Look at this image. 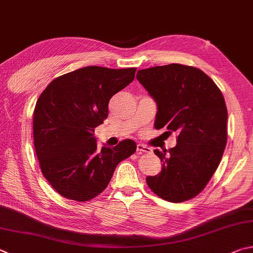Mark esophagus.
<instances>
[{
  "label": "esophagus",
  "instance_id": "1",
  "mask_svg": "<svg viewBox=\"0 0 253 253\" xmlns=\"http://www.w3.org/2000/svg\"><path fill=\"white\" fill-rule=\"evenodd\" d=\"M137 151H139V153H146V154H148V153H150L151 149L149 148V147H147V146H145V145L138 144V145H137Z\"/></svg>",
  "mask_w": 253,
  "mask_h": 253
}]
</instances>
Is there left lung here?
<instances>
[{
	"label": "left lung",
	"mask_w": 253,
	"mask_h": 253,
	"mask_svg": "<svg viewBox=\"0 0 253 253\" xmlns=\"http://www.w3.org/2000/svg\"><path fill=\"white\" fill-rule=\"evenodd\" d=\"M137 80L157 105L154 126L176 131L157 176L146 178L156 195L171 203L196 197L212 177L227 144L228 112L222 93L199 68L169 64L139 70Z\"/></svg>",
	"instance_id": "8db88e82"
}]
</instances>
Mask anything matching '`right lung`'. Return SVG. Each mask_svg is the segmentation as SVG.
<instances>
[{"label": "right lung", "mask_w": 253, "mask_h": 253, "mask_svg": "<svg viewBox=\"0 0 253 253\" xmlns=\"http://www.w3.org/2000/svg\"><path fill=\"white\" fill-rule=\"evenodd\" d=\"M136 68L86 66L55 79L36 102L34 146L41 170L67 199L87 201L111 181L117 165L136 151L126 139L98 148L95 128L108 116V102L134 81Z\"/></svg>", "instance_id": "right-lung-1"}]
</instances>
